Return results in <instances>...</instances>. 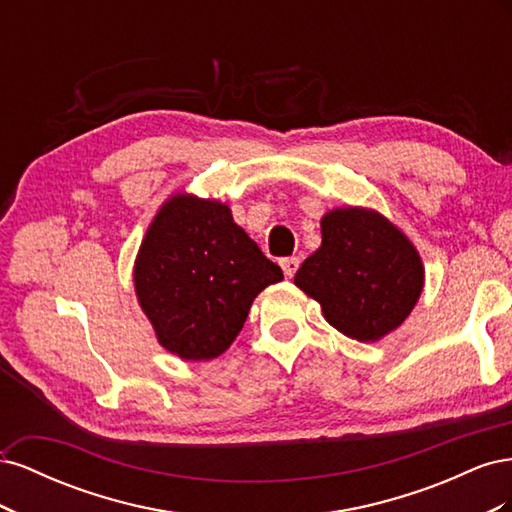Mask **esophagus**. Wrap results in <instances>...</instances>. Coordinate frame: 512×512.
Listing matches in <instances>:
<instances>
[{"mask_svg":"<svg viewBox=\"0 0 512 512\" xmlns=\"http://www.w3.org/2000/svg\"><path fill=\"white\" fill-rule=\"evenodd\" d=\"M280 265L284 269V275L292 277L294 273H297V269H299V258H294V256L292 258H282Z\"/></svg>","mask_w":512,"mask_h":512,"instance_id":"34e87169","label":"esophagus"}]
</instances>
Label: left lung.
Instances as JSON below:
<instances>
[{
	"label": "left lung",
	"instance_id": "8db88e82",
	"mask_svg": "<svg viewBox=\"0 0 512 512\" xmlns=\"http://www.w3.org/2000/svg\"><path fill=\"white\" fill-rule=\"evenodd\" d=\"M322 243L294 275L331 327L356 342H378L410 316L425 286L414 243L369 207H335L320 220Z\"/></svg>",
	"mask_w": 512,
	"mask_h": 512
}]
</instances>
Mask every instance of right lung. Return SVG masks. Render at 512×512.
Listing matches in <instances>:
<instances>
[{"label": "right lung", "instance_id": "add662e5", "mask_svg": "<svg viewBox=\"0 0 512 512\" xmlns=\"http://www.w3.org/2000/svg\"><path fill=\"white\" fill-rule=\"evenodd\" d=\"M132 280L160 346L183 361H211L235 342L258 294L284 273L226 203L175 192L153 215Z\"/></svg>", "mask_w": 512, "mask_h": 512}]
</instances>
